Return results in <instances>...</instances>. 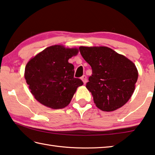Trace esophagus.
Listing matches in <instances>:
<instances>
[{"label": "esophagus", "mask_w": 155, "mask_h": 155, "mask_svg": "<svg viewBox=\"0 0 155 155\" xmlns=\"http://www.w3.org/2000/svg\"><path fill=\"white\" fill-rule=\"evenodd\" d=\"M81 80L83 81V82L84 84H85L87 83V77L85 75H83L82 77H81Z\"/></svg>", "instance_id": "34e87169"}]
</instances>
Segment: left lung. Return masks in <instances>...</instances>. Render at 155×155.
I'll use <instances>...</instances> for the list:
<instances>
[{
  "mask_svg": "<svg viewBox=\"0 0 155 155\" xmlns=\"http://www.w3.org/2000/svg\"><path fill=\"white\" fill-rule=\"evenodd\" d=\"M79 51L92 70L86 87L96 106L102 111H112L127 103L138 78L135 64L108 47L81 46Z\"/></svg>",
  "mask_w": 155,
  "mask_h": 155,
  "instance_id": "left-lung-1",
  "label": "left lung"
}]
</instances>
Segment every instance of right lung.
<instances>
[{
	"label": "right lung",
	"mask_w": 155,
	"mask_h": 155,
	"mask_svg": "<svg viewBox=\"0 0 155 155\" xmlns=\"http://www.w3.org/2000/svg\"><path fill=\"white\" fill-rule=\"evenodd\" d=\"M78 53L77 48L63 46L48 47L26 65L25 77L37 101L50 108L68 106L83 82L74 78V68L68 59Z\"/></svg>",
	"instance_id": "right-lung-1"
}]
</instances>
